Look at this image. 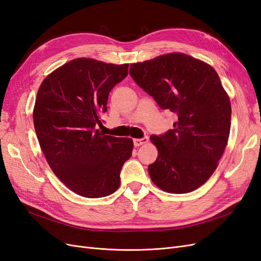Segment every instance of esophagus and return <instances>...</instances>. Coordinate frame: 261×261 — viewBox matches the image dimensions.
<instances>
[{
	"instance_id": "esophagus-1",
	"label": "esophagus",
	"mask_w": 261,
	"mask_h": 261,
	"mask_svg": "<svg viewBox=\"0 0 261 261\" xmlns=\"http://www.w3.org/2000/svg\"><path fill=\"white\" fill-rule=\"evenodd\" d=\"M134 146L135 147H139L141 145H144L146 143H148V137H144V138H136L134 139Z\"/></svg>"
}]
</instances>
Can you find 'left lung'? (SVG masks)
I'll use <instances>...</instances> for the list:
<instances>
[{"label": "left lung", "instance_id": "obj_1", "mask_svg": "<svg viewBox=\"0 0 261 261\" xmlns=\"http://www.w3.org/2000/svg\"><path fill=\"white\" fill-rule=\"evenodd\" d=\"M129 74L162 110L177 116L174 128L150 137L156 160L148 171L171 194H186L206 183L218 167L231 128V103L210 65L183 53L132 64Z\"/></svg>", "mask_w": 261, "mask_h": 261}]
</instances>
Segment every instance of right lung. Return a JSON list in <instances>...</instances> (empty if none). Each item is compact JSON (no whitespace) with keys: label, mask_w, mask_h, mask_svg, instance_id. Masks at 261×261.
Segmentation results:
<instances>
[{"label":"right lung","mask_w":261,"mask_h":261,"mask_svg":"<svg viewBox=\"0 0 261 261\" xmlns=\"http://www.w3.org/2000/svg\"><path fill=\"white\" fill-rule=\"evenodd\" d=\"M127 74L128 64L75 59L46 77L37 93L34 124L45 159L70 191L87 198L113 194L132 155L130 138L97 129L110 92Z\"/></svg>","instance_id":"obj_1"}]
</instances>
